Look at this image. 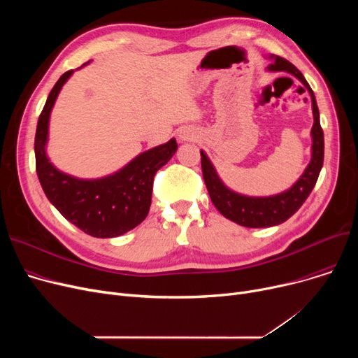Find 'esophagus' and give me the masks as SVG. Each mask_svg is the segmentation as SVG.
<instances>
[{
  "label": "esophagus",
  "mask_w": 358,
  "mask_h": 358,
  "mask_svg": "<svg viewBox=\"0 0 358 358\" xmlns=\"http://www.w3.org/2000/svg\"><path fill=\"white\" fill-rule=\"evenodd\" d=\"M178 139L181 142H185V141H193L196 139V131L192 130L190 127H184L178 131Z\"/></svg>",
  "instance_id": "obj_1"
}]
</instances>
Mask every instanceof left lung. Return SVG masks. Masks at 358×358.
Segmentation results:
<instances>
[{
	"label": "left lung",
	"mask_w": 358,
	"mask_h": 358,
	"mask_svg": "<svg viewBox=\"0 0 358 358\" xmlns=\"http://www.w3.org/2000/svg\"><path fill=\"white\" fill-rule=\"evenodd\" d=\"M266 58L271 61L266 68L267 71L289 72L302 83L309 92L313 113V126L310 130V161L302 176L287 190L273 196H247L229 189L219 177L208 154L204 150H200L203 178L215 208L227 219L245 228H270L286 222L290 216H293L313 190L324 164V131L321 127V120H319L315 94L310 85L305 80L302 72L289 61L274 55L266 56Z\"/></svg>",
	"instance_id": "1"
}]
</instances>
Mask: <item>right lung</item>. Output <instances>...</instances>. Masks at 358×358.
<instances>
[{
	"label": "right lung",
	"mask_w": 358,
	"mask_h": 358,
	"mask_svg": "<svg viewBox=\"0 0 358 358\" xmlns=\"http://www.w3.org/2000/svg\"><path fill=\"white\" fill-rule=\"evenodd\" d=\"M73 72H65L55 84L37 122L36 173L48 200L66 220L94 238H116L136 228L148 216L154 177L177 152V141L173 138L150 148L116 173L100 178H80L61 171L48 157L49 122L55 101Z\"/></svg>",
	"instance_id": "obj_1"
}]
</instances>
